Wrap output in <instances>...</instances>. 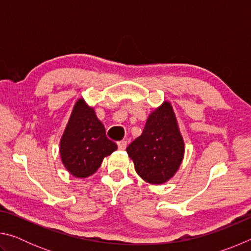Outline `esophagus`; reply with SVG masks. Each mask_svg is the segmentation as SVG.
<instances>
[{
  "label": "esophagus",
  "mask_w": 251,
  "mask_h": 251,
  "mask_svg": "<svg viewBox=\"0 0 251 251\" xmlns=\"http://www.w3.org/2000/svg\"><path fill=\"white\" fill-rule=\"evenodd\" d=\"M117 146H118V150L124 151L125 148H126V146H127V142H126V141H121V142H118V143H117Z\"/></svg>",
  "instance_id": "1"
}]
</instances>
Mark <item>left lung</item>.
<instances>
[{
  "label": "left lung",
  "mask_w": 251,
  "mask_h": 251,
  "mask_svg": "<svg viewBox=\"0 0 251 251\" xmlns=\"http://www.w3.org/2000/svg\"><path fill=\"white\" fill-rule=\"evenodd\" d=\"M126 151L134 161L136 173L150 184H164L175 175L184 157L185 144L168 101L148 116L142 135Z\"/></svg>",
  "instance_id": "1"
}]
</instances>
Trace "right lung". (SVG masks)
Returning a JSON list of instances; mask_svg holds the SVG:
<instances>
[{
    "mask_svg": "<svg viewBox=\"0 0 251 251\" xmlns=\"http://www.w3.org/2000/svg\"><path fill=\"white\" fill-rule=\"evenodd\" d=\"M116 150L117 145L107 138L95 110L83 99L78 100L59 143L65 168L75 177L86 178L100 168L104 157Z\"/></svg>",
    "mask_w": 251,
    "mask_h": 251,
    "instance_id": "obj_1",
    "label": "right lung"
}]
</instances>
